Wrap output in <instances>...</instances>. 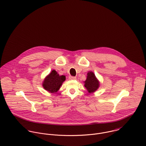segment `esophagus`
I'll return each instance as SVG.
<instances>
[{"label":"esophagus","instance_id":"obj_1","mask_svg":"<svg viewBox=\"0 0 146 146\" xmlns=\"http://www.w3.org/2000/svg\"><path fill=\"white\" fill-rule=\"evenodd\" d=\"M69 79L70 80H76V77L70 76V77H69Z\"/></svg>","mask_w":146,"mask_h":146}]
</instances>
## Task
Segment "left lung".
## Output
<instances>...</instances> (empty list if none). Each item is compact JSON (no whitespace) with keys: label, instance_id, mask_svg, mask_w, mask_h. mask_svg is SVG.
I'll use <instances>...</instances> for the list:
<instances>
[{"label":"left lung","instance_id":"obj_1","mask_svg":"<svg viewBox=\"0 0 146 146\" xmlns=\"http://www.w3.org/2000/svg\"><path fill=\"white\" fill-rule=\"evenodd\" d=\"M85 83V87L89 93L95 92L100 86V82L96 77L95 74L92 71H89L87 74V78Z\"/></svg>","mask_w":146,"mask_h":146}]
</instances>
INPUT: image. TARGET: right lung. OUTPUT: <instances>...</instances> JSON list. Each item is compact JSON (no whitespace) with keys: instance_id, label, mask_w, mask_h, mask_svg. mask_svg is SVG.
<instances>
[{"instance_id":"obj_1","label":"right lung","mask_w":146,"mask_h":146,"mask_svg":"<svg viewBox=\"0 0 146 146\" xmlns=\"http://www.w3.org/2000/svg\"><path fill=\"white\" fill-rule=\"evenodd\" d=\"M65 79V76H60L55 70H52L44 79L42 86L48 92L54 94L58 91Z\"/></svg>"}]
</instances>
